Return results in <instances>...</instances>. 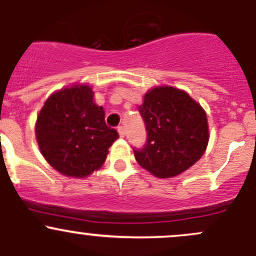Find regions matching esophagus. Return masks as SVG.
<instances>
[{"instance_id":"34e87169","label":"esophagus","mask_w":256,"mask_h":256,"mask_svg":"<svg viewBox=\"0 0 256 256\" xmlns=\"http://www.w3.org/2000/svg\"><path fill=\"white\" fill-rule=\"evenodd\" d=\"M118 135H120V138H125L126 132H125V128H124V126H118Z\"/></svg>"}]
</instances>
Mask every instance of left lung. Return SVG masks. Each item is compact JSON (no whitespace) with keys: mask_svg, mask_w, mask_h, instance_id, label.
Listing matches in <instances>:
<instances>
[{"mask_svg":"<svg viewBox=\"0 0 256 256\" xmlns=\"http://www.w3.org/2000/svg\"><path fill=\"white\" fill-rule=\"evenodd\" d=\"M147 131L142 150H134L142 168L158 178L176 177L204 154L209 128L204 109L184 90L161 85L147 90L138 106Z\"/></svg>","mask_w":256,"mask_h":256,"instance_id":"left-lung-1","label":"left lung"}]
</instances>
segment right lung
Masks as SVG:
<instances>
[{
	"label": "right lung",
	"instance_id": "right-lung-1",
	"mask_svg": "<svg viewBox=\"0 0 256 256\" xmlns=\"http://www.w3.org/2000/svg\"><path fill=\"white\" fill-rule=\"evenodd\" d=\"M118 131L105 124V110L94 102L88 84L54 92L36 121V138L46 161L66 177L85 178L102 168Z\"/></svg>",
	"mask_w": 256,
	"mask_h": 256
}]
</instances>
